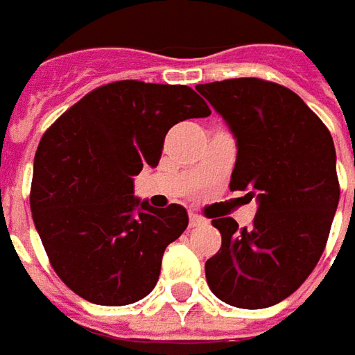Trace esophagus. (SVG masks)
Here are the masks:
<instances>
[{
    "label": "esophagus",
    "instance_id": "esophagus-1",
    "mask_svg": "<svg viewBox=\"0 0 355 355\" xmlns=\"http://www.w3.org/2000/svg\"><path fill=\"white\" fill-rule=\"evenodd\" d=\"M205 223V219L198 215V213H189V227H198V225H203Z\"/></svg>",
    "mask_w": 355,
    "mask_h": 355
}]
</instances>
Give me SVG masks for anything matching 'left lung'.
<instances>
[{
	"label": "left lung",
	"mask_w": 355,
	"mask_h": 355,
	"mask_svg": "<svg viewBox=\"0 0 355 355\" xmlns=\"http://www.w3.org/2000/svg\"><path fill=\"white\" fill-rule=\"evenodd\" d=\"M237 140L229 187L249 191L251 227L213 219L221 249L205 263L211 293L237 308L279 304L320 261L340 201L334 140L291 89L263 78L196 87Z\"/></svg>",
	"instance_id": "8db88e82"
}]
</instances>
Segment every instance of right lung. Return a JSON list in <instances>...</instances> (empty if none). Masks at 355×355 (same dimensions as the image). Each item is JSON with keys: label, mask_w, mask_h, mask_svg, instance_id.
<instances>
[{"label": "right lung", "mask_w": 355, "mask_h": 355, "mask_svg": "<svg viewBox=\"0 0 355 355\" xmlns=\"http://www.w3.org/2000/svg\"><path fill=\"white\" fill-rule=\"evenodd\" d=\"M185 85L118 80L73 104L43 134L33 164L31 213L59 279L92 304L124 306L154 291L162 257L189 223L182 205L134 198L144 166H157L168 130L205 118Z\"/></svg>", "instance_id": "1"}]
</instances>
